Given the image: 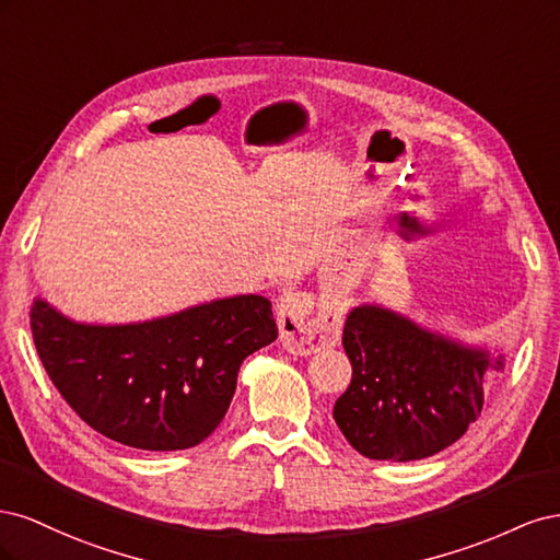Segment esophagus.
<instances>
[{"label": "esophagus", "instance_id": "esophagus-1", "mask_svg": "<svg viewBox=\"0 0 560 560\" xmlns=\"http://www.w3.org/2000/svg\"><path fill=\"white\" fill-rule=\"evenodd\" d=\"M276 317L284 348L296 354L334 348L341 338V315L331 308L315 313L313 299L303 292L282 294L278 299Z\"/></svg>", "mask_w": 560, "mask_h": 560}]
</instances>
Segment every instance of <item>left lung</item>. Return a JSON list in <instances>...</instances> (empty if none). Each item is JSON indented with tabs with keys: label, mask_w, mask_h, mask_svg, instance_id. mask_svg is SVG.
<instances>
[{
	"label": "left lung",
	"mask_w": 560,
	"mask_h": 560,
	"mask_svg": "<svg viewBox=\"0 0 560 560\" xmlns=\"http://www.w3.org/2000/svg\"><path fill=\"white\" fill-rule=\"evenodd\" d=\"M352 381L334 420L371 460L409 463L448 448L483 409L504 354L467 348L381 306L352 308L343 327Z\"/></svg>",
	"instance_id": "left-lung-1"
}]
</instances>
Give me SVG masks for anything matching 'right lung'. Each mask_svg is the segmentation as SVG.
<instances>
[{"label":"right lung","instance_id":"right-lung-1","mask_svg":"<svg viewBox=\"0 0 560 560\" xmlns=\"http://www.w3.org/2000/svg\"><path fill=\"white\" fill-rule=\"evenodd\" d=\"M39 360L93 430L142 451H182L229 411L247 354L273 343L270 301L217 299L138 325H79L46 301L30 311Z\"/></svg>","mask_w":560,"mask_h":560}]
</instances>
